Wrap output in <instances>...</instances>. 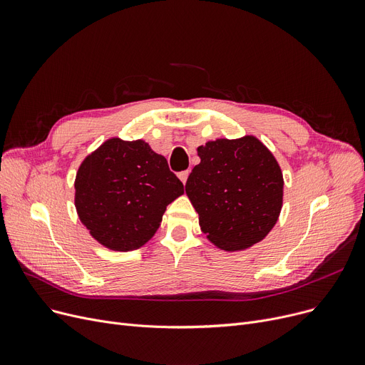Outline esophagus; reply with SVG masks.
Returning a JSON list of instances; mask_svg holds the SVG:
<instances>
[{"label":"esophagus","mask_w":365,"mask_h":365,"mask_svg":"<svg viewBox=\"0 0 365 365\" xmlns=\"http://www.w3.org/2000/svg\"><path fill=\"white\" fill-rule=\"evenodd\" d=\"M187 176H189V171H187V170H185V171H180V173H179V179L182 180V183H183V185L186 183V180H187Z\"/></svg>","instance_id":"1"}]
</instances>
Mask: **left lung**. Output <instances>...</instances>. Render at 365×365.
<instances>
[{"label":"left lung","instance_id":"1","mask_svg":"<svg viewBox=\"0 0 365 365\" xmlns=\"http://www.w3.org/2000/svg\"><path fill=\"white\" fill-rule=\"evenodd\" d=\"M201 163L186 182V195L201 231L217 248L241 252L275 226L284 194L278 161L257 138L216 139L198 146Z\"/></svg>","mask_w":365,"mask_h":365}]
</instances>
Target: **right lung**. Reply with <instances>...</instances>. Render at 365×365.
Listing matches in <instances>:
<instances>
[{"label":"right lung","mask_w":365,"mask_h":365,"mask_svg":"<svg viewBox=\"0 0 365 365\" xmlns=\"http://www.w3.org/2000/svg\"><path fill=\"white\" fill-rule=\"evenodd\" d=\"M183 183L145 140L110 138L84 158L75 178V208L90 235L113 252L146 244Z\"/></svg>","instance_id":"obj_1"}]
</instances>
